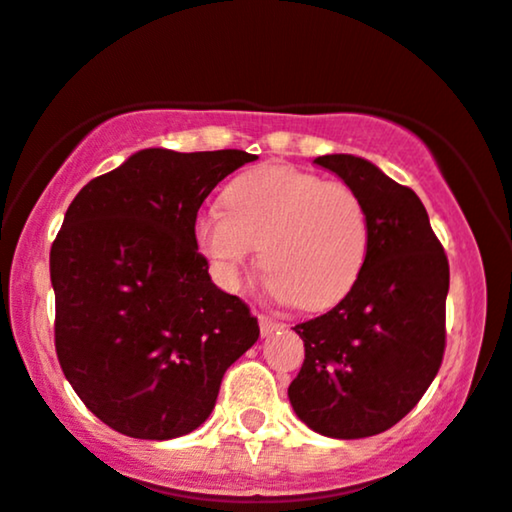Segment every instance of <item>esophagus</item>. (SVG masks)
Instances as JSON below:
<instances>
[{
  "instance_id": "34e87169",
  "label": "esophagus",
  "mask_w": 512,
  "mask_h": 512,
  "mask_svg": "<svg viewBox=\"0 0 512 512\" xmlns=\"http://www.w3.org/2000/svg\"><path fill=\"white\" fill-rule=\"evenodd\" d=\"M281 328H283L281 321L269 319V316H260V333L264 335V338H267V335H271V333L281 331Z\"/></svg>"
}]
</instances>
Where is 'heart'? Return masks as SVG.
I'll list each match as a JSON object with an SVG mask.
<instances>
[{"mask_svg":"<svg viewBox=\"0 0 512 512\" xmlns=\"http://www.w3.org/2000/svg\"><path fill=\"white\" fill-rule=\"evenodd\" d=\"M222 203L226 212L200 215L193 234L226 288L238 286L243 267L260 248L269 288L314 312L342 300L364 269L366 210L342 181L262 165L238 174Z\"/></svg>","mask_w":512,"mask_h":512,"instance_id":"b5f03b06","label":"heart"}]
</instances>
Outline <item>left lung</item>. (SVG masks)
<instances>
[{
    "label": "left lung",
    "instance_id": "obj_1",
    "mask_svg": "<svg viewBox=\"0 0 512 512\" xmlns=\"http://www.w3.org/2000/svg\"><path fill=\"white\" fill-rule=\"evenodd\" d=\"M314 163L361 198L368 252L331 312L295 326L304 364L288 399L323 437H373L418 404L442 366L449 262L411 189L357 155H319Z\"/></svg>",
    "mask_w": 512,
    "mask_h": 512
}]
</instances>
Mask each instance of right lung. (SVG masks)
Wrapping results in <instances>:
<instances>
[{
  "mask_svg": "<svg viewBox=\"0 0 512 512\" xmlns=\"http://www.w3.org/2000/svg\"><path fill=\"white\" fill-rule=\"evenodd\" d=\"M257 155L144 148L77 193L51 245L56 354L96 418L134 439L189 435L260 338L198 252L210 191Z\"/></svg>",
  "mask_w": 512,
  "mask_h": 512,
  "instance_id": "add662e5",
  "label": "right lung"
}]
</instances>
